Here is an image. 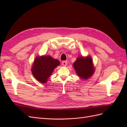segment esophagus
Instances as JSON below:
<instances>
[{
	"instance_id": "esophagus-1",
	"label": "esophagus",
	"mask_w": 127,
	"mask_h": 127,
	"mask_svg": "<svg viewBox=\"0 0 127 127\" xmlns=\"http://www.w3.org/2000/svg\"><path fill=\"white\" fill-rule=\"evenodd\" d=\"M62 64L64 66H66L67 65V61H63L62 62Z\"/></svg>"
}]
</instances>
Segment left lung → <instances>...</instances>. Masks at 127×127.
<instances>
[{
    "label": "left lung",
    "instance_id": "left-lung-1",
    "mask_svg": "<svg viewBox=\"0 0 127 127\" xmlns=\"http://www.w3.org/2000/svg\"><path fill=\"white\" fill-rule=\"evenodd\" d=\"M77 75L83 79H87L93 75L94 71L91 57H78L73 64Z\"/></svg>",
    "mask_w": 127,
    "mask_h": 127
}]
</instances>
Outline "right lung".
<instances>
[{
	"label": "right lung",
	"instance_id": "right-lung-1",
	"mask_svg": "<svg viewBox=\"0 0 127 127\" xmlns=\"http://www.w3.org/2000/svg\"><path fill=\"white\" fill-rule=\"evenodd\" d=\"M60 62L50 56L36 57L32 68V72L38 81L45 83L54 69L59 65Z\"/></svg>",
	"mask_w": 127,
	"mask_h": 127
}]
</instances>
